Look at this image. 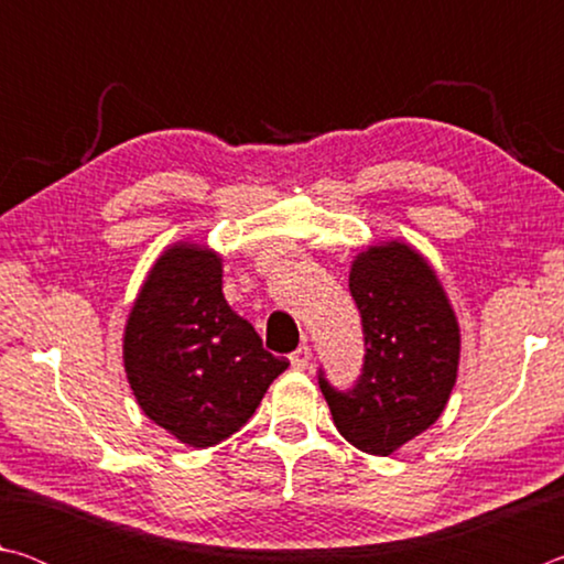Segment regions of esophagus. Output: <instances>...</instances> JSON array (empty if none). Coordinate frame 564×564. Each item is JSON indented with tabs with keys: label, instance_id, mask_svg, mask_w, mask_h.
I'll return each mask as SVG.
<instances>
[{
	"label": "esophagus",
	"instance_id": "obj_1",
	"mask_svg": "<svg viewBox=\"0 0 564 564\" xmlns=\"http://www.w3.org/2000/svg\"><path fill=\"white\" fill-rule=\"evenodd\" d=\"M308 362H311V348L308 346H301L299 350L291 352V366L295 370H305V368H308Z\"/></svg>",
	"mask_w": 564,
	"mask_h": 564
}]
</instances>
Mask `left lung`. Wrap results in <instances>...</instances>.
I'll return each mask as SVG.
<instances>
[{"mask_svg": "<svg viewBox=\"0 0 564 564\" xmlns=\"http://www.w3.org/2000/svg\"><path fill=\"white\" fill-rule=\"evenodd\" d=\"M366 336V362L348 393L318 378L333 423L368 455H393L427 431L451 400L460 362V326L441 279L400 238L373 243L348 275Z\"/></svg>", "mask_w": 564, "mask_h": 564, "instance_id": "obj_1", "label": "left lung"}]
</instances>
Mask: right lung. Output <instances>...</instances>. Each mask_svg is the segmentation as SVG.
I'll return each instance as SVG.
<instances>
[{
	"instance_id": "add662e5",
	"label": "right lung",
	"mask_w": 564,
	"mask_h": 564,
	"mask_svg": "<svg viewBox=\"0 0 564 564\" xmlns=\"http://www.w3.org/2000/svg\"><path fill=\"white\" fill-rule=\"evenodd\" d=\"M221 289V253L176 241L149 269L123 326V370L139 408L198 451L241 431L289 368Z\"/></svg>"
}]
</instances>
